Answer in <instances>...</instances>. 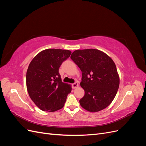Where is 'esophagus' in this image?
Returning <instances> with one entry per match:
<instances>
[{
    "instance_id": "34e87169",
    "label": "esophagus",
    "mask_w": 146,
    "mask_h": 146,
    "mask_svg": "<svg viewBox=\"0 0 146 146\" xmlns=\"http://www.w3.org/2000/svg\"><path fill=\"white\" fill-rule=\"evenodd\" d=\"M78 87V83L77 82H75L74 83L72 84V88H74V89H75V88H77Z\"/></svg>"
}]
</instances>
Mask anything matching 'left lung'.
I'll return each instance as SVG.
<instances>
[{
    "label": "left lung",
    "instance_id": "obj_1",
    "mask_svg": "<svg viewBox=\"0 0 146 146\" xmlns=\"http://www.w3.org/2000/svg\"><path fill=\"white\" fill-rule=\"evenodd\" d=\"M70 58L82 72L80 86L85 95L80 104L90 112L101 111L112 102L119 86V77L113 60L98 49L75 50Z\"/></svg>",
    "mask_w": 146,
    "mask_h": 146
}]
</instances>
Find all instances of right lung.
<instances>
[{
    "label": "right lung",
    "mask_w": 146,
    "mask_h": 146,
    "mask_svg": "<svg viewBox=\"0 0 146 146\" xmlns=\"http://www.w3.org/2000/svg\"><path fill=\"white\" fill-rule=\"evenodd\" d=\"M71 54L68 50L48 48L35 56L26 74V85L30 98L44 111L53 112L64 107L71 86L63 83L59 68Z\"/></svg>",
    "instance_id": "obj_1"
}]
</instances>
